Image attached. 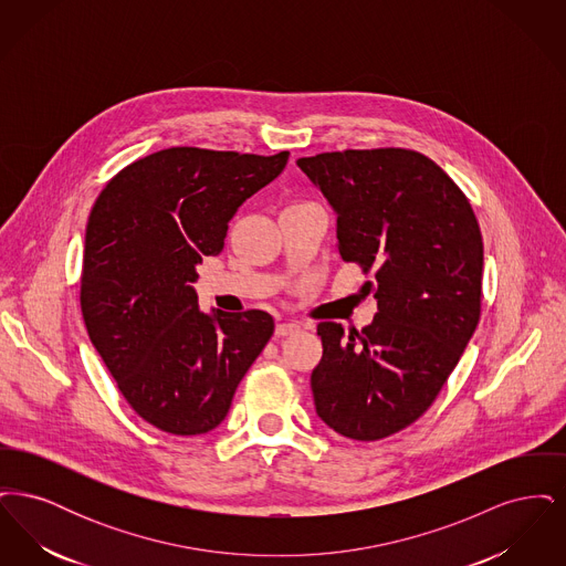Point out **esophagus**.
<instances>
[{
  "mask_svg": "<svg viewBox=\"0 0 566 566\" xmlns=\"http://www.w3.org/2000/svg\"><path fill=\"white\" fill-rule=\"evenodd\" d=\"M301 331V326L296 323H282L275 326V337H289Z\"/></svg>",
  "mask_w": 566,
  "mask_h": 566,
  "instance_id": "1",
  "label": "esophagus"
}]
</instances>
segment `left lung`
Wrapping results in <instances>:
<instances>
[{"label":"left lung","mask_w":566,"mask_h":566,"mask_svg":"<svg viewBox=\"0 0 566 566\" xmlns=\"http://www.w3.org/2000/svg\"><path fill=\"white\" fill-rule=\"evenodd\" d=\"M296 165L337 214V250L371 280L363 331L318 324L316 411L354 441L413 424L437 399L482 314L484 242L457 182L407 148L342 150Z\"/></svg>","instance_id":"1"}]
</instances>
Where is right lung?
Returning a JSON list of instances; mask_svg holds the SVG:
<instances>
[{"label": "right lung", "instance_id": "right-lung-1", "mask_svg": "<svg viewBox=\"0 0 566 566\" xmlns=\"http://www.w3.org/2000/svg\"><path fill=\"white\" fill-rule=\"evenodd\" d=\"M271 157L176 146L123 167L86 224L81 310L125 401L169 434L216 429L268 346L263 310L201 314L197 263L220 254L229 220L286 167Z\"/></svg>", "mask_w": 566, "mask_h": 566}]
</instances>
